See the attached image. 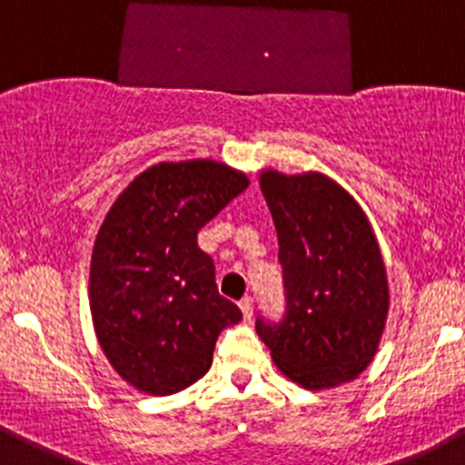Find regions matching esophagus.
<instances>
[{
	"instance_id": "1",
	"label": "esophagus",
	"mask_w": 465,
	"mask_h": 465,
	"mask_svg": "<svg viewBox=\"0 0 465 465\" xmlns=\"http://www.w3.org/2000/svg\"><path fill=\"white\" fill-rule=\"evenodd\" d=\"M240 310H242V316H244V322H252V316H253V300L249 298V295L240 300Z\"/></svg>"
}]
</instances>
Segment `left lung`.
Instances as JSON below:
<instances>
[{
    "label": "left lung",
    "instance_id": "8db88e82",
    "mask_svg": "<svg viewBox=\"0 0 465 465\" xmlns=\"http://www.w3.org/2000/svg\"><path fill=\"white\" fill-rule=\"evenodd\" d=\"M279 237L286 314L256 319L274 365L302 389H332L372 363L389 316V279L372 225L322 172H261Z\"/></svg>",
    "mask_w": 465,
    "mask_h": 465
}]
</instances>
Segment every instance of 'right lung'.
I'll list each match as a JSON object with an SVG mask.
<instances>
[{
  "label": "right lung",
  "mask_w": 465,
  "mask_h": 465,
  "mask_svg": "<svg viewBox=\"0 0 465 465\" xmlns=\"http://www.w3.org/2000/svg\"><path fill=\"white\" fill-rule=\"evenodd\" d=\"M249 186L216 160L158 163L104 216L90 261V312L102 351L137 391L170 396L212 368L219 332L242 319L219 295L197 232Z\"/></svg>",
  "instance_id": "obj_1"
}]
</instances>
